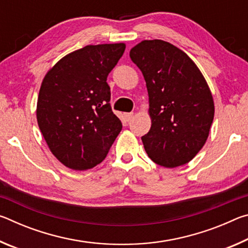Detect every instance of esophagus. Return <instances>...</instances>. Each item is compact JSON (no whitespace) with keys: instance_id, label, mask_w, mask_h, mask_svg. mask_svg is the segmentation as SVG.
I'll list each match as a JSON object with an SVG mask.
<instances>
[{"instance_id":"1","label":"esophagus","mask_w":248,"mask_h":248,"mask_svg":"<svg viewBox=\"0 0 248 248\" xmlns=\"http://www.w3.org/2000/svg\"><path fill=\"white\" fill-rule=\"evenodd\" d=\"M124 118L127 121H130L133 118V112H125L124 114Z\"/></svg>"}]
</instances>
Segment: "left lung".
Returning <instances> with one entry per match:
<instances>
[{
    "label": "left lung",
    "instance_id": "obj_1",
    "mask_svg": "<svg viewBox=\"0 0 248 248\" xmlns=\"http://www.w3.org/2000/svg\"><path fill=\"white\" fill-rule=\"evenodd\" d=\"M149 93L150 131L141 138L149 157L173 169L191 161L208 139L215 104L194 61L174 45L144 40L130 50Z\"/></svg>",
    "mask_w": 248,
    "mask_h": 248
}]
</instances>
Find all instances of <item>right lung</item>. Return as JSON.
I'll return each instance as SVG.
<instances>
[{"label":"right lung","mask_w":248,"mask_h":248,"mask_svg":"<svg viewBox=\"0 0 248 248\" xmlns=\"http://www.w3.org/2000/svg\"><path fill=\"white\" fill-rule=\"evenodd\" d=\"M124 49V44L86 46L46 74L37 121L50 151L69 169L85 170L102 163L123 129L109 104L107 77Z\"/></svg>","instance_id":"add662e5"}]
</instances>
